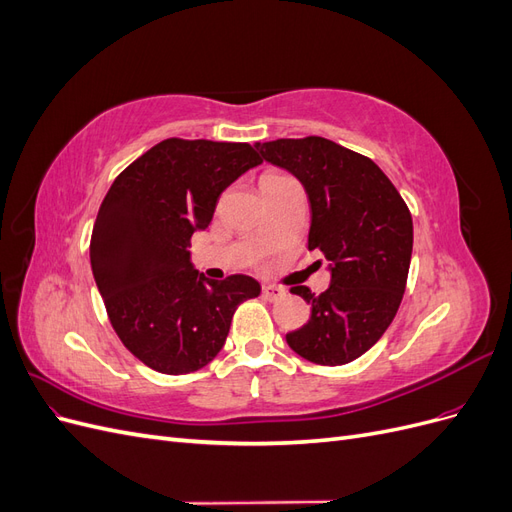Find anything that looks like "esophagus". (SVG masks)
<instances>
[{
	"label": "esophagus",
	"instance_id": "esophagus-1",
	"mask_svg": "<svg viewBox=\"0 0 512 512\" xmlns=\"http://www.w3.org/2000/svg\"><path fill=\"white\" fill-rule=\"evenodd\" d=\"M262 297H265L267 301H280V299L286 297V290L280 288V286L267 284V286H262Z\"/></svg>",
	"mask_w": 512,
	"mask_h": 512
}]
</instances>
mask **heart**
Instances as JSON below:
<instances>
[{
    "label": "heart",
    "mask_w": 512,
    "mask_h": 512,
    "mask_svg": "<svg viewBox=\"0 0 512 512\" xmlns=\"http://www.w3.org/2000/svg\"><path fill=\"white\" fill-rule=\"evenodd\" d=\"M265 177H275V175H265Z\"/></svg>",
    "instance_id": "b5f03b06"
}]
</instances>
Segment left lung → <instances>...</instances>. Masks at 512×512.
Wrapping results in <instances>:
<instances>
[{"label": "left lung", "mask_w": 512, "mask_h": 512, "mask_svg": "<svg viewBox=\"0 0 512 512\" xmlns=\"http://www.w3.org/2000/svg\"><path fill=\"white\" fill-rule=\"evenodd\" d=\"M262 160L297 177L309 198L307 247L329 260L331 286L292 288L312 314L286 335L316 365L359 359L389 329L404 297L412 258V215L378 164L329 138L256 143Z\"/></svg>", "instance_id": "left-lung-1"}]
</instances>
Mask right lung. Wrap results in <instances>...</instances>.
I'll list each match as a JSON object with an SVG mask.
<instances>
[{"instance_id":"1","label":"right lung","mask_w":512,"mask_h":512,"mask_svg":"<svg viewBox=\"0 0 512 512\" xmlns=\"http://www.w3.org/2000/svg\"><path fill=\"white\" fill-rule=\"evenodd\" d=\"M262 160L247 143L166 138L134 160L104 196L89 258L106 314L138 361L190 374L222 350L250 275L213 282L194 269L190 239L211 224L220 194Z\"/></svg>"}]
</instances>
